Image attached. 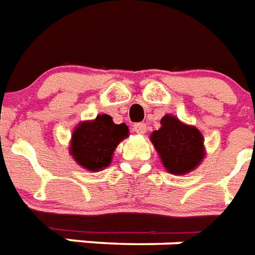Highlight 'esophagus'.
Returning a JSON list of instances; mask_svg holds the SVG:
<instances>
[{"instance_id": "obj_1", "label": "esophagus", "mask_w": 255, "mask_h": 255, "mask_svg": "<svg viewBox=\"0 0 255 255\" xmlns=\"http://www.w3.org/2000/svg\"><path fill=\"white\" fill-rule=\"evenodd\" d=\"M133 131H135L136 133L143 135V133H145V131H147V126H145L144 123H135L133 124Z\"/></svg>"}]
</instances>
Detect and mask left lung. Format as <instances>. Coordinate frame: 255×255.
<instances>
[{"instance_id":"left-lung-1","label":"left lung","mask_w":255,"mask_h":255,"mask_svg":"<svg viewBox=\"0 0 255 255\" xmlns=\"http://www.w3.org/2000/svg\"><path fill=\"white\" fill-rule=\"evenodd\" d=\"M160 123L162 127L152 132L151 141L166 170L174 175H183L198 167L205 158L201 132L170 115H166Z\"/></svg>"}]
</instances>
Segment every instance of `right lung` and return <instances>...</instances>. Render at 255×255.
Listing matches in <instances>:
<instances>
[{
  "label": "right lung",
  "instance_id": "1",
  "mask_svg": "<svg viewBox=\"0 0 255 255\" xmlns=\"http://www.w3.org/2000/svg\"><path fill=\"white\" fill-rule=\"evenodd\" d=\"M128 136L126 124H115L108 115H99L92 122H84L72 135L71 153L80 166L99 171L110 166L112 153Z\"/></svg>",
  "mask_w": 255,
  "mask_h": 255
}]
</instances>
